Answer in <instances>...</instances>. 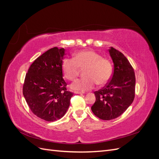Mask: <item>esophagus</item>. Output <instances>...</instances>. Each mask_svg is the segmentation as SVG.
Instances as JSON below:
<instances>
[{
  "label": "esophagus",
  "mask_w": 159,
  "mask_h": 159,
  "mask_svg": "<svg viewBox=\"0 0 159 159\" xmlns=\"http://www.w3.org/2000/svg\"><path fill=\"white\" fill-rule=\"evenodd\" d=\"M74 93H76V94H83V93H84V92H82V91H74Z\"/></svg>",
  "instance_id": "esophagus-1"
}]
</instances>
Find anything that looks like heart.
Instances as JSON below:
<instances>
[{"label": "heart", "mask_w": 159, "mask_h": 159, "mask_svg": "<svg viewBox=\"0 0 159 159\" xmlns=\"http://www.w3.org/2000/svg\"><path fill=\"white\" fill-rule=\"evenodd\" d=\"M85 66L84 74L85 77L74 81L70 85L72 89L89 90L93 89L97 83L101 85L105 84L111 78V62L93 50L78 52L74 54V57H66L61 62L62 72L70 80L77 78L80 68Z\"/></svg>", "instance_id": "heart-1"}]
</instances>
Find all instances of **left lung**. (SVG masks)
<instances>
[{"mask_svg": "<svg viewBox=\"0 0 159 159\" xmlns=\"http://www.w3.org/2000/svg\"><path fill=\"white\" fill-rule=\"evenodd\" d=\"M109 52L114 64L112 78L103 88L95 91L96 100L91 108L102 120L123 114L133 103L135 91V75L127 57L113 47Z\"/></svg>", "mask_w": 159, "mask_h": 159, "instance_id": "8db88e82", "label": "left lung"}]
</instances>
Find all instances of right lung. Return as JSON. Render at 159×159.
Listing matches in <instances>:
<instances>
[{
  "mask_svg": "<svg viewBox=\"0 0 159 159\" xmlns=\"http://www.w3.org/2000/svg\"><path fill=\"white\" fill-rule=\"evenodd\" d=\"M64 48L54 47L31 64L23 85V95L32 112L47 121L61 119L66 113L73 93L67 91L61 62Z\"/></svg>",
  "mask_w": 159,
  "mask_h": 159,
  "instance_id": "add662e5",
  "label": "right lung"
}]
</instances>
